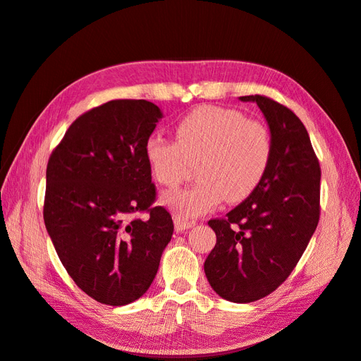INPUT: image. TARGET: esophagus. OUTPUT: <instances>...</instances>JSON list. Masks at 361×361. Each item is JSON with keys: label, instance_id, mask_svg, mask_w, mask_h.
<instances>
[{"label": "esophagus", "instance_id": "1", "mask_svg": "<svg viewBox=\"0 0 361 361\" xmlns=\"http://www.w3.org/2000/svg\"><path fill=\"white\" fill-rule=\"evenodd\" d=\"M195 226V221H188V219H183L180 216H176L174 218V227L176 231L179 232H185L187 229H190V227Z\"/></svg>", "mask_w": 361, "mask_h": 361}]
</instances>
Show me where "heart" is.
<instances>
[{
    "mask_svg": "<svg viewBox=\"0 0 361 361\" xmlns=\"http://www.w3.org/2000/svg\"><path fill=\"white\" fill-rule=\"evenodd\" d=\"M176 142L151 135L145 159L152 178L176 187L196 161L193 185L161 196L168 209L182 218H195L227 202H240L254 193L273 157V138L264 123L249 120L235 109L201 106L176 124Z\"/></svg>",
    "mask_w": 361,
    "mask_h": 361,
    "instance_id": "1",
    "label": "heart"
}]
</instances>
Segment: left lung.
<instances>
[{
    "mask_svg": "<svg viewBox=\"0 0 361 361\" xmlns=\"http://www.w3.org/2000/svg\"><path fill=\"white\" fill-rule=\"evenodd\" d=\"M254 101L268 121L273 157L260 185L227 213L210 219L216 233L204 271L213 290L231 302H254L279 288L319 221L321 168L305 126L281 102Z\"/></svg>",
    "mask_w": 361,
    "mask_h": 361,
    "instance_id": "8db88e82",
    "label": "left lung"
}]
</instances>
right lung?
Listing matches in <instances>:
<instances>
[{"label":"right lung","instance_id":"obj_1","mask_svg":"<svg viewBox=\"0 0 361 361\" xmlns=\"http://www.w3.org/2000/svg\"><path fill=\"white\" fill-rule=\"evenodd\" d=\"M160 118L149 101H109L73 121L48 160L47 231L70 277L101 304L142 298L173 237L145 159ZM143 211L148 220L133 218Z\"/></svg>","mask_w":361,"mask_h":361}]
</instances>
